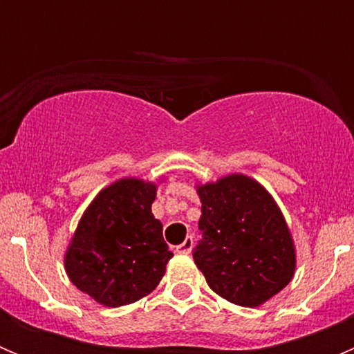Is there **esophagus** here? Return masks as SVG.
Here are the masks:
<instances>
[{"mask_svg":"<svg viewBox=\"0 0 354 354\" xmlns=\"http://www.w3.org/2000/svg\"><path fill=\"white\" fill-rule=\"evenodd\" d=\"M192 248H194V238L187 236V240H185L183 243L176 246V252H178V253H185V255H188V253L192 252Z\"/></svg>","mask_w":354,"mask_h":354,"instance_id":"obj_1","label":"esophagus"}]
</instances>
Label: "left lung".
<instances>
[{
    "mask_svg": "<svg viewBox=\"0 0 354 354\" xmlns=\"http://www.w3.org/2000/svg\"><path fill=\"white\" fill-rule=\"evenodd\" d=\"M202 240L194 260L207 284L227 301L259 306L288 286L296 253L283 212L269 192L245 174L198 185Z\"/></svg>",
    "mask_w": 354,
    "mask_h": 354,
    "instance_id": "left-lung-1",
    "label": "left lung"
}]
</instances>
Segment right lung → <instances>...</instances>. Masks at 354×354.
<instances>
[{
    "label": "right lung",
    "instance_id": "1",
    "mask_svg": "<svg viewBox=\"0 0 354 354\" xmlns=\"http://www.w3.org/2000/svg\"><path fill=\"white\" fill-rule=\"evenodd\" d=\"M157 185L121 178L99 192L68 245L71 283L104 306L130 305L152 292L173 257L152 214Z\"/></svg>",
    "mask_w": 354,
    "mask_h": 354
}]
</instances>
